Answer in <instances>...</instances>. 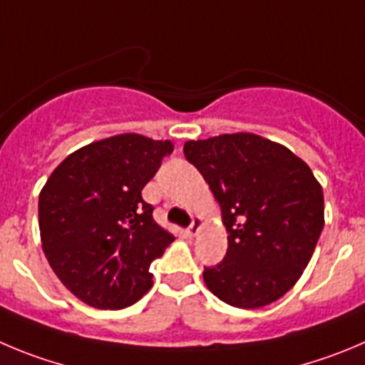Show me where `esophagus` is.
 Returning a JSON list of instances; mask_svg holds the SVG:
<instances>
[{
    "instance_id": "34e87169",
    "label": "esophagus",
    "mask_w": 365,
    "mask_h": 365,
    "mask_svg": "<svg viewBox=\"0 0 365 365\" xmlns=\"http://www.w3.org/2000/svg\"><path fill=\"white\" fill-rule=\"evenodd\" d=\"M200 229H202V217H192V223H190V227L187 229L189 236H196V234L200 232Z\"/></svg>"
}]
</instances>
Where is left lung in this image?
Here are the masks:
<instances>
[{
	"instance_id": "obj_1",
	"label": "left lung",
	"mask_w": 365,
	"mask_h": 365,
	"mask_svg": "<svg viewBox=\"0 0 365 365\" xmlns=\"http://www.w3.org/2000/svg\"><path fill=\"white\" fill-rule=\"evenodd\" d=\"M183 153L220 202L229 234L223 261L203 270L207 288L243 309L281 299L324 227V194L308 163L254 133L189 140Z\"/></svg>"
}]
</instances>
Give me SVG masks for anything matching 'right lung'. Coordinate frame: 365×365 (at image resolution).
I'll use <instances>...</instances> for the list:
<instances>
[{
	"instance_id": "add662e5",
	"label": "right lung",
	"mask_w": 365,
	"mask_h": 365,
	"mask_svg": "<svg viewBox=\"0 0 365 365\" xmlns=\"http://www.w3.org/2000/svg\"><path fill=\"white\" fill-rule=\"evenodd\" d=\"M173 149L136 133L110 136L68 155L41 189L44 255L88 306L128 308L153 286L149 267L175 236L153 220L142 189Z\"/></svg>"
}]
</instances>
